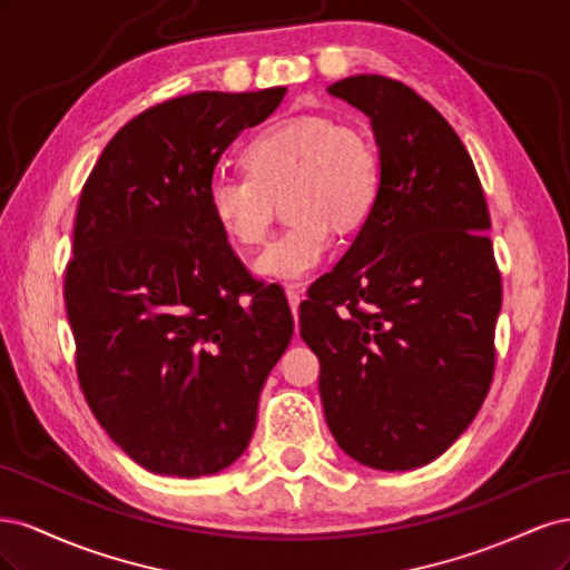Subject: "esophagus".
<instances>
[{
	"label": "esophagus",
	"instance_id": "obj_1",
	"mask_svg": "<svg viewBox=\"0 0 570 570\" xmlns=\"http://www.w3.org/2000/svg\"><path fill=\"white\" fill-rule=\"evenodd\" d=\"M285 297H287V304L292 308V314L297 316V308H299V302H302V289L297 285H287L285 287Z\"/></svg>",
	"mask_w": 570,
	"mask_h": 570
}]
</instances>
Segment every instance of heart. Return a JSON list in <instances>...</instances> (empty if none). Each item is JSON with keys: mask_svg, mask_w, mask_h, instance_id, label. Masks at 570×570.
Wrapping results in <instances>:
<instances>
[{"mask_svg": "<svg viewBox=\"0 0 570 570\" xmlns=\"http://www.w3.org/2000/svg\"><path fill=\"white\" fill-rule=\"evenodd\" d=\"M249 178H216L206 193L214 226L228 243L249 249L266 237L283 199L289 226L254 258L264 281L295 283L312 275L333 247V226L356 230L381 185L377 151L366 132L327 116H289L245 147Z\"/></svg>", "mask_w": 570, "mask_h": 570, "instance_id": "1", "label": "heart"}]
</instances>
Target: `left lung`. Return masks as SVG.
<instances>
[{
    "label": "left lung",
    "instance_id": "left-lung-1",
    "mask_svg": "<svg viewBox=\"0 0 570 570\" xmlns=\"http://www.w3.org/2000/svg\"><path fill=\"white\" fill-rule=\"evenodd\" d=\"M327 92L368 116L381 185L299 306V333L344 454L411 471L450 450L492 383L502 278L490 214L459 135L404 82L361 73Z\"/></svg>",
    "mask_w": 570,
    "mask_h": 570
}]
</instances>
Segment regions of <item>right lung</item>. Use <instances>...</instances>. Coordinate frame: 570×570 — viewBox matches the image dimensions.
<instances>
[{
    "instance_id": "add662e5",
    "label": "right lung",
    "mask_w": 570,
    "mask_h": 570,
    "mask_svg": "<svg viewBox=\"0 0 570 570\" xmlns=\"http://www.w3.org/2000/svg\"><path fill=\"white\" fill-rule=\"evenodd\" d=\"M285 92L151 107L82 187L63 285L78 381L107 435L151 473L214 475L243 456L292 340L287 302L249 278L206 206L223 151Z\"/></svg>"
}]
</instances>
